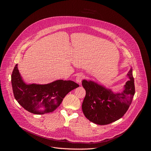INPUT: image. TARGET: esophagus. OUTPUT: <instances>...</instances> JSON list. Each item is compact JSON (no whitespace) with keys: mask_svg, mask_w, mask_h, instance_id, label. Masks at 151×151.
<instances>
[{"mask_svg":"<svg viewBox=\"0 0 151 151\" xmlns=\"http://www.w3.org/2000/svg\"><path fill=\"white\" fill-rule=\"evenodd\" d=\"M83 77H84L83 75H82V74H79V75H78L77 76H76V82H77L78 83H81V82H82V80L83 78Z\"/></svg>","mask_w":151,"mask_h":151,"instance_id":"esophagus-1","label":"esophagus"}]
</instances>
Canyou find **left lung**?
Masks as SVG:
<instances>
[{
    "mask_svg": "<svg viewBox=\"0 0 151 151\" xmlns=\"http://www.w3.org/2000/svg\"><path fill=\"white\" fill-rule=\"evenodd\" d=\"M128 76L130 80L119 93H114L93 81L83 80L82 85L86 95L82 109L85 117L99 125L109 124L122 118L128 111L135 93L132 69Z\"/></svg>",
    "mask_w": 151,
    "mask_h": 151,
    "instance_id": "8db88e82",
    "label": "left lung"
}]
</instances>
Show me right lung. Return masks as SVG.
<instances>
[{
    "label": "right lung",
    "instance_id": "add662e5",
    "mask_svg": "<svg viewBox=\"0 0 151 151\" xmlns=\"http://www.w3.org/2000/svg\"><path fill=\"white\" fill-rule=\"evenodd\" d=\"M15 99L24 109L34 114L42 115L53 112L64 97L79 87L72 81L57 80L45 85L26 84L21 79L17 64L11 75Z\"/></svg>",
    "mask_w": 151,
    "mask_h": 151
}]
</instances>
